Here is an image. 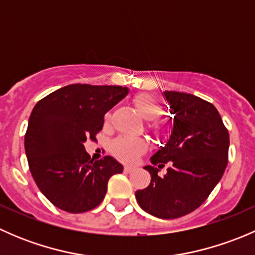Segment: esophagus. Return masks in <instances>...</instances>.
<instances>
[{
    "label": "esophagus",
    "mask_w": 255,
    "mask_h": 255,
    "mask_svg": "<svg viewBox=\"0 0 255 255\" xmlns=\"http://www.w3.org/2000/svg\"><path fill=\"white\" fill-rule=\"evenodd\" d=\"M133 170H134V168H133V166H129V165H126L125 166V171H126V173H132Z\"/></svg>",
    "instance_id": "obj_1"
}]
</instances>
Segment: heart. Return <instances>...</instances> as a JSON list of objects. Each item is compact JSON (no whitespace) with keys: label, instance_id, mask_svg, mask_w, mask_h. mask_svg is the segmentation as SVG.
Here are the masks:
<instances>
[{"label":"heart","instance_id":"b5f03b06","mask_svg":"<svg viewBox=\"0 0 255 255\" xmlns=\"http://www.w3.org/2000/svg\"><path fill=\"white\" fill-rule=\"evenodd\" d=\"M133 105L138 113L145 121H154L161 115L163 107L161 104L154 96L148 94H140L134 97ZM158 132L164 133L165 128L161 126H155ZM146 150V144L144 140L132 137H120L112 143V151L118 159L127 163H133Z\"/></svg>","mask_w":255,"mask_h":255}]
</instances>
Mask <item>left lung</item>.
I'll return each instance as SVG.
<instances>
[{"instance_id": "obj_1", "label": "left lung", "mask_w": 255, "mask_h": 255, "mask_svg": "<svg viewBox=\"0 0 255 255\" xmlns=\"http://www.w3.org/2000/svg\"><path fill=\"white\" fill-rule=\"evenodd\" d=\"M163 96L174 115L173 128L164 146L151 155L158 167L169 162L168 173L159 177L155 166L145 165L151 180L135 199L154 217H181L204 204L227 166L230 135L220 113L210 102L177 91Z\"/></svg>"}]
</instances>
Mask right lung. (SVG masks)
<instances>
[{
	"label": "right lung",
	"instance_id": "obj_1",
	"mask_svg": "<svg viewBox=\"0 0 255 255\" xmlns=\"http://www.w3.org/2000/svg\"><path fill=\"white\" fill-rule=\"evenodd\" d=\"M128 92L122 86L73 84L33 109L24 137L29 170L42 194L60 210L81 213L99 206L110 177L123 171L110 155L94 161L84 143L96 139L105 113Z\"/></svg>",
	"mask_w": 255,
	"mask_h": 255
}]
</instances>
